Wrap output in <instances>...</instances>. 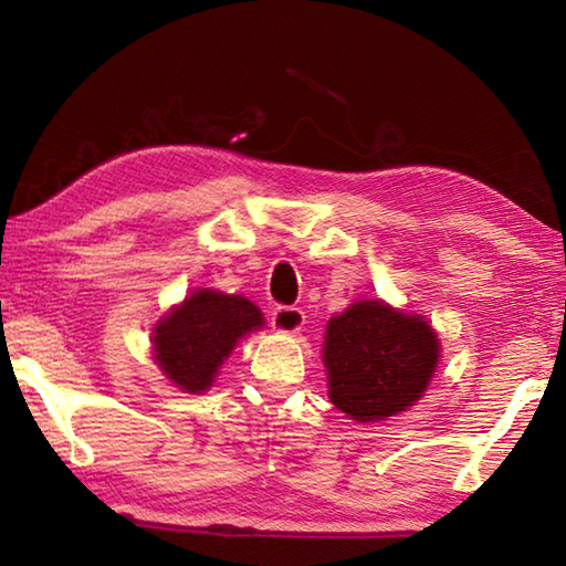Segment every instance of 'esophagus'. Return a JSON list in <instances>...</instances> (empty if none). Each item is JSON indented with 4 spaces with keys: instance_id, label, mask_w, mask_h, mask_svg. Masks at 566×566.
Segmentation results:
<instances>
[{
    "instance_id": "34e87169",
    "label": "esophagus",
    "mask_w": 566,
    "mask_h": 566,
    "mask_svg": "<svg viewBox=\"0 0 566 566\" xmlns=\"http://www.w3.org/2000/svg\"><path fill=\"white\" fill-rule=\"evenodd\" d=\"M304 312L300 306H276L272 314V327L282 334H296L304 327Z\"/></svg>"
}]
</instances>
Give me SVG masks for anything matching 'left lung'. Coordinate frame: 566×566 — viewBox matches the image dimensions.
Instances as JSON below:
<instances>
[{
	"mask_svg": "<svg viewBox=\"0 0 566 566\" xmlns=\"http://www.w3.org/2000/svg\"><path fill=\"white\" fill-rule=\"evenodd\" d=\"M439 342L421 314L381 300H359L327 322L322 361L329 399L349 419L397 417L424 397L439 364Z\"/></svg>",
	"mask_w": 566,
	"mask_h": 566,
	"instance_id": "left-lung-1",
	"label": "left lung"
}]
</instances>
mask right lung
I'll return each mask as SVG.
<instances>
[{
    "label": "right lung",
    "instance_id": "obj_1",
    "mask_svg": "<svg viewBox=\"0 0 566 566\" xmlns=\"http://www.w3.org/2000/svg\"><path fill=\"white\" fill-rule=\"evenodd\" d=\"M264 327V314L242 294L212 286L195 290L151 329V359L171 385L202 395L247 334Z\"/></svg>",
    "mask_w": 566,
    "mask_h": 566
}]
</instances>
